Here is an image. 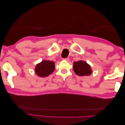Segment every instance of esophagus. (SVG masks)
Here are the masks:
<instances>
[{"label": "esophagus", "mask_w": 125, "mask_h": 125, "mask_svg": "<svg viewBox=\"0 0 125 125\" xmlns=\"http://www.w3.org/2000/svg\"><path fill=\"white\" fill-rule=\"evenodd\" d=\"M62 60H65V61H67V62H69V58H63Z\"/></svg>", "instance_id": "obj_1"}]
</instances>
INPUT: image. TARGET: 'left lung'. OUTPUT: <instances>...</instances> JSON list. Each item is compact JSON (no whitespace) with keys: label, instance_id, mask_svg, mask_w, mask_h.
<instances>
[{"label":"left lung","instance_id":"left-lung-1","mask_svg":"<svg viewBox=\"0 0 125 125\" xmlns=\"http://www.w3.org/2000/svg\"><path fill=\"white\" fill-rule=\"evenodd\" d=\"M73 68L75 73L79 76H88L92 73L90 65L83 60L74 62Z\"/></svg>","mask_w":125,"mask_h":125}]
</instances>
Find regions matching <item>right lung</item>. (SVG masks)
<instances>
[{"label": "right lung", "instance_id": "add662e5", "mask_svg": "<svg viewBox=\"0 0 125 125\" xmlns=\"http://www.w3.org/2000/svg\"><path fill=\"white\" fill-rule=\"evenodd\" d=\"M55 65L54 62L44 60L36 65L35 73L38 76L42 78L48 77L54 71Z\"/></svg>", "mask_w": 125, "mask_h": 125}]
</instances>
